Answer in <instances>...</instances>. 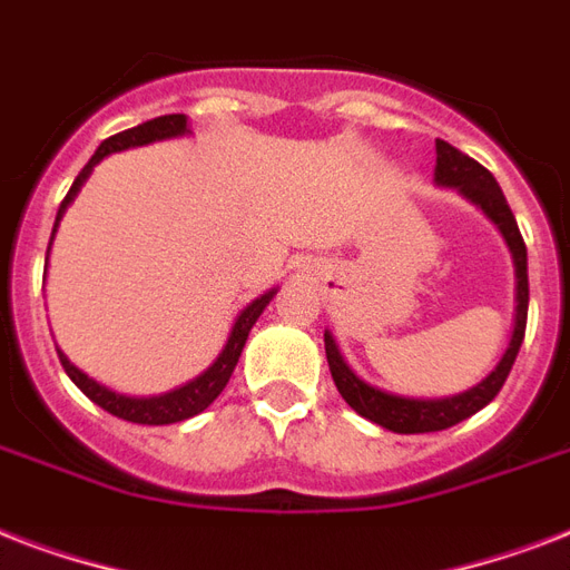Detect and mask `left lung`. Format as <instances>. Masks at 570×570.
<instances>
[{
    "instance_id": "left-lung-1",
    "label": "left lung",
    "mask_w": 570,
    "mask_h": 570,
    "mask_svg": "<svg viewBox=\"0 0 570 570\" xmlns=\"http://www.w3.org/2000/svg\"><path fill=\"white\" fill-rule=\"evenodd\" d=\"M434 150H438V165H434V180L441 186H452L459 189L461 195L470 197L473 204H479L488 213V218H494V224L503 230L509 248H512L514 268H518V313H514V331L512 343L505 348L503 361L497 364V370L488 375L482 384H476L468 393H459L452 399H402L390 396V393H381V390L370 387L364 381L357 379L340 357L337 346L331 334H325V355H328L331 375H334V384H337L340 396L346 399L348 405L355 407L357 414L373 420V423L384 425L390 432L399 434H423V432H441V429H450V425L468 420L476 411L491 402V399L500 393V387L505 384L509 373H512V364L518 352H521L523 331H527V307H530V281H527V245H523V236L518 230V222H514V213L505 204L503 189L497 186V180L491 177L488 168L470 159L468 154H461L459 147L446 145V141H434Z\"/></svg>"
}]
</instances>
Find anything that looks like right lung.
Wrapping results in <instances>:
<instances>
[{"mask_svg": "<svg viewBox=\"0 0 570 570\" xmlns=\"http://www.w3.org/2000/svg\"><path fill=\"white\" fill-rule=\"evenodd\" d=\"M186 132V115H163V118H154L147 120V124H138L132 129H124L118 136L106 138L100 147H97V154L88 159L79 177L73 180L70 191L65 195L61 206H58V215H56V227H58V218L65 215L67 204L73 200L76 191L82 189V183L88 180V174L94 171V165L100 163L102 156L115 154V150H127V147H136V145H150L156 138H171V136H183ZM52 227V233H56ZM272 295L275 289L266 295H259L257 302H250L245 311L239 313V320L233 325L230 331V340H227V346L224 352L218 355L209 370L204 375H197L195 381H189L186 387L180 390H171V393H165V396H154V399H129V396H120V393H111V390L100 387L97 381L88 379L85 373H79L70 361H67L61 352H58V361L65 366V373L70 375L76 387L82 390L85 396L97 402L102 411H109V414L120 416V420H129V423H141V425H168V423H180V420H189V416L200 414L204 407H209L215 402V396L222 393L224 384L230 381L233 366L239 361L242 348H245V340H248V331L254 328V322L259 320V313L266 311V304L272 302Z\"/></svg>", "mask_w": 570, "mask_h": 570, "instance_id": "obj_1", "label": "right lung"}]
</instances>
